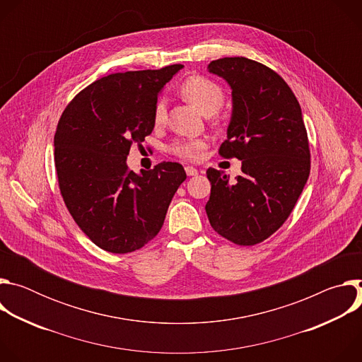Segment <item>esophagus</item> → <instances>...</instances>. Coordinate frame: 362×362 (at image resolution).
I'll use <instances>...</instances> for the list:
<instances>
[{"label": "esophagus", "mask_w": 362, "mask_h": 362, "mask_svg": "<svg viewBox=\"0 0 362 362\" xmlns=\"http://www.w3.org/2000/svg\"><path fill=\"white\" fill-rule=\"evenodd\" d=\"M185 170H186L187 176H196L197 175V169H194L193 166H186Z\"/></svg>", "instance_id": "34e87169"}]
</instances>
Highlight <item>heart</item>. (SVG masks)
<instances>
[{
    "instance_id": "heart-1",
    "label": "heart",
    "mask_w": 362,
    "mask_h": 362,
    "mask_svg": "<svg viewBox=\"0 0 362 362\" xmlns=\"http://www.w3.org/2000/svg\"><path fill=\"white\" fill-rule=\"evenodd\" d=\"M183 95L192 103L194 107H197L203 115H214L216 113L225 101L223 90L212 80L193 76L189 77L183 87ZM166 119V101L159 100L156 107H154V122L158 124L163 123ZM204 147L202 140H179L170 146V151L182 159H196L199 156L200 150Z\"/></svg>"
}]
</instances>
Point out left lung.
<instances>
[{
  "label": "left lung",
  "mask_w": 362,
  "mask_h": 362,
  "mask_svg": "<svg viewBox=\"0 0 362 362\" xmlns=\"http://www.w3.org/2000/svg\"><path fill=\"white\" fill-rule=\"evenodd\" d=\"M208 71L232 90L228 139L219 153L242 160V175L216 169L204 209L212 228L228 240L250 246L276 232L291 215L308 180L311 162L299 103L285 80L245 57L212 62Z\"/></svg>",
  "instance_id": "obj_1"
}]
</instances>
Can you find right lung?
<instances>
[{
  "instance_id": "right-lung-1",
  "label": "right lung",
  "mask_w": 362,
  "mask_h": 362,
  "mask_svg": "<svg viewBox=\"0 0 362 362\" xmlns=\"http://www.w3.org/2000/svg\"><path fill=\"white\" fill-rule=\"evenodd\" d=\"M182 69L103 77L73 98L59 122L54 162L62 196L80 229L107 252L129 253L156 236L186 179L173 162L140 173L127 168L130 146L151 133L158 97Z\"/></svg>"
}]
</instances>
